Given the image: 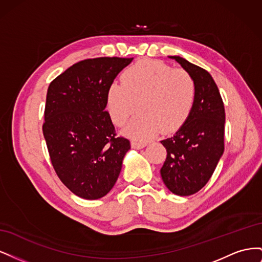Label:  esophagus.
I'll use <instances>...</instances> for the list:
<instances>
[{
  "instance_id": "obj_1",
  "label": "esophagus",
  "mask_w": 262,
  "mask_h": 262,
  "mask_svg": "<svg viewBox=\"0 0 262 262\" xmlns=\"http://www.w3.org/2000/svg\"><path fill=\"white\" fill-rule=\"evenodd\" d=\"M131 146L132 148L134 149H141L146 146V143H143V142H137V141H133L131 143Z\"/></svg>"
}]
</instances>
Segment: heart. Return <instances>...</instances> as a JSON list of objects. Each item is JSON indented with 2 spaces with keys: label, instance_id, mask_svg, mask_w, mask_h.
Segmentation results:
<instances>
[{
  "label": "heart",
  "instance_id": "obj_1",
  "mask_svg": "<svg viewBox=\"0 0 262 262\" xmlns=\"http://www.w3.org/2000/svg\"><path fill=\"white\" fill-rule=\"evenodd\" d=\"M122 84L113 83L107 92V109L121 126L137 110L124 133L133 140L147 141L162 130L176 131L184 124L195 100L196 87L187 71L171 69L160 61L144 60L126 69Z\"/></svg>",
  "mask_w": 262,
  "mask_h": 262
}]
</instances>
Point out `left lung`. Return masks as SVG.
<instances>
[{
  "instance_id": "8db88e82",
  "label": "left lung",
  "mask_w": 262,
  "mask_h": 262,
  "mask_svg": "<svg viewBox=\"0 0 262 262\" xmlns=\"http://www.w3.org/2000/svg\"><path fill=\"white\" fill-rule=\"evenodd\" d=\"M193 77L195 100L187 121L172 137L161 141L167 157L161 176L169 191L191 195L210 180L224 152L225 110L219 89L208 71L179 55H170Z\"/></svg>"
}]
</instances>
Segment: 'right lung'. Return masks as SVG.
<instances>
[{
    "mask_svg": "<svg viewBox=\"0 0 262 262\" xmlns=\"http://www.w3.org/2000/svg\"><path fill=\"white\" fill-rule=\"evenodd\" d=\"M133 58L76 63L50 83L43 137L60 180L77 196L96 200L115 186L130 142L116 138L107 92Z\"/></svg>",
    "mask_w": 262,
    "mask_h": 262,
    "instance_id": "1",
    "label": "right lung"
}]
</instances>
